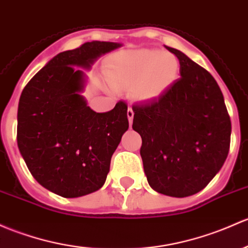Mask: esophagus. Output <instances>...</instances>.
<instances>
[{"mask_svg":"<svg viewBox=\"0 0 248 248\" xmlns=\"http://www.w3.org/2000/svg\"><path fill=\"white\" fill-rule=\"evenodd\" d=\"M127 116H128L129 124H132V121H133V117H134V111H133L132 107H128V110H127Z\"/></svg>","mask_w":248,"mask_h":248,"instance_id":"esophagus-1","label":"esophagus"}]
</instances>
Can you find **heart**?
<instances>
[{"instance_id":"obj_1","label":"heart","mask_w":248,"mask_h":248,"mask_svg":"<svg viewBox=\"0 0 248 248\" xmlns=\"http://www.w3.org/2000/svg\"><path fill=\"white\" fill-rule=\"evenodd\" d=\"M179 64L174 56L155 49H135L117 54L109 77L119 87H131L138 100L157 98L173 84Z\"/></svg>"}]
</instances>
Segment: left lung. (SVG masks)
Segmentation results:
<instances>
[{
  "instance_id": "obj_1",
  "label": "left lung",
  "mask_w": 248,
  "mask_h": 248,
  "mask_svg": "<svg viewBox=\"0 0 248 248\" xmlns=\"http://www.w3.org/2000/svg\"><path fill=\"white\" fill-rule=\"evenodd\" d=\"M181 77L157 98L133 106V129L141 135L140 155L151 187L186 197L208 186L228 155L232 124L214 77L183 52Z\"/></svg>"
}]
</instances>
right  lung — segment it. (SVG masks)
I'll return each instance as SVG.
<instances>
[{
	"label": "right lung",
	"instance_id": "right-lung-1",
	"mask_svg": "<svg viewBox=\"0 0 248 248\" xmlns=\"http://www.w3.org/2000/svg\"><path fill=\"white\" fill-rule=\"evenodd\" d=\"M121 44L91 41L62 52L35 75L20 96L17 146L39 184L66 199L103 186L111 155L128 129L127 104L96 113L80 95L85 75Z\"/></svg>",
	"mask_w": 248,
	"mask_h": 248
}]
</instances>
